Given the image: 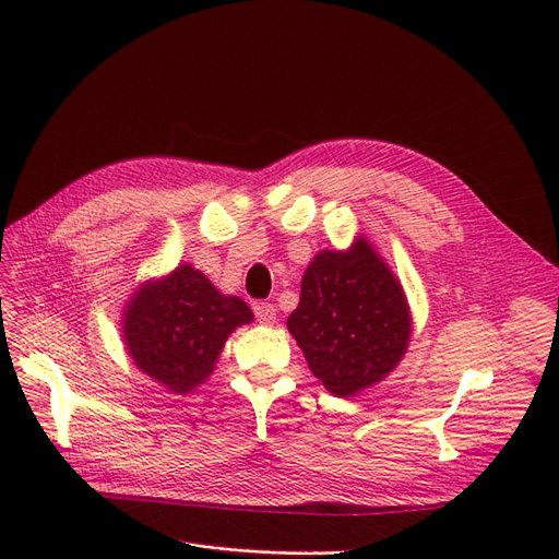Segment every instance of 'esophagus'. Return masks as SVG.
<instances>
[{"label": "esophagus", "mask_w": 559, "mask_h": 559, "mask_svg": "<svg viewBox=\"0 0 559 559\" xmlns=\"http://www.w3.org/2000/svg\"><path fill=\"white\" fill-rule=\"evenodd\" d=\"M253 312H255V319L264 326H272L276 321V308L272 304H255Z\"/></svg>", "instance_id": "34e87169"}]
</instances>
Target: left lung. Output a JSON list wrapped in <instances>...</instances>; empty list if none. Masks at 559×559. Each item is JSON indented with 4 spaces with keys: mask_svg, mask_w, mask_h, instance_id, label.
Instances as JSON below:
<instances>
[{
    "mask_svg": "<svg viewBox=\"0 0 559 559\" xmlns=\"http://www.w3.org/2000/svg\"><path fill=\"white\" fill-rule=\"evenodd\" d=\"M287 329L324 388L354 396L401 362L413 319L392 270L358 238L348 251L314 255Z\"/></svg>",
    "mask_w": 559,
    "mask_h": 559,
    "instance_id": "1",
    "label": "left lung"
}]
</instances>
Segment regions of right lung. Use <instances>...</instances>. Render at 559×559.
Segmentation results:
<instances>
[{"label":"right lung","mask_w":559,"mask_h":559,"mask_svg":"<svg viewBox=\"0 0 559 559\" xmlns=\"http://www.w3.org/2000/svg\"><path fill=\"white\" fill-rule=\"evenodd\" d=\"M253 321L238 297L219 295L192 264L146 281L124 312V344L135 367L174 394L201 385L215 369L226 337Z\"/></svg>","instance_id":"1"}]
</instances>
